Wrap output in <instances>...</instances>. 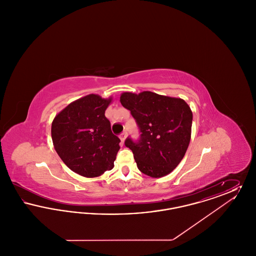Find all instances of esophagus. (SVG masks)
Segmentation results:
<instances>
[{"label": "esophagus", "instance_id": "1", "mask_svg": "<svg viewBox=\"0 0 256 256\" xmlns=\"http://www.w3.org/2000/svg\"><path fill=\"white\" fill-rule=\"evenodd\" d=\"M126 136H128V134H126V132H124L121 135H120V139H121V141H122V143L124 142V140H126Z\"/></svg>", "mask_w": 256, "mask_h": 256}]
</instances>
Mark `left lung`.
<instances>
[{"label": "left lung", "instance_id": "1", "mask_svg": "<svg viewBox=\"0 0 256 256\" xmlns=\"http://www.w3.org/2000/svg\"><path fill=\"white\" fill-rule=\"evenodd\" d=\"M122 106L130 110L140 130V138H126L124 145L134 152L138 169L152 178H161L174 170L189 146L193 114L180 98L150 91L124 92Z\"/></svg>", "mask_w": 256, "mask_h": 256}]
</instances>
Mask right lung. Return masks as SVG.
Here are the masks:
<instances>
[{"mask_svg":"<svg viewBox=\"0 0 256 256\" xmlns=\"http://www.w3.org/2000/svg\"><path fill=\"white\" fill-rule=\"evenodd\" d=\"M112 98L96 94L80 98L54 117L52 139L61 160L86 178H96L114 167L119 137L111 132L104 112Z\"/></svg>","mask_w":256,"mask_h":256,"instance_id":"add662e5","label":"right lung"}]
</instances>
